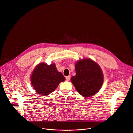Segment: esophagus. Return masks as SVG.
I'll return each instance as SVG.
<instances>
[{
	"instance_id": "esophagus-1",
	"label": "esophagus",
	"mask_w": 133,
	"mask_h": 133,
	"mask_svg": "<svg viewBox=\"0 0 133 133\" xmlns=\"http://www.w3.org/2000/svg\"><path fill=\"white\" fill-rule=\"evenodd\" d=\"M66 79L67 81H69L70 79V76H66Z\"/></svg>"
}]
</instances>
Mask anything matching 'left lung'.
I'll return each mask as SVG.
<instances>
[{
	"instance_id": "obj_1",
	"label": "left lung",
	"mask_w": 133,
	"mask_h": 133,
	"mask_svg": "<svg viewBox=\"0 0 133 133\" xmlns=\"http://www.w3.org/2000/svg\"><path fill=\"white\" fill-rule=\"evenodd\" d=\"M76 75L71 77V82L76 89L83 97L95 95L101 88L104 76L99 65L90 58H83L75 64Z\"/></svg>"
}]
</instances>
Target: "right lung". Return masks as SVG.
I'll list each match as a JSON object with an SVG mask.
<instances>
[{"label":"right lung","instance_id":"right-lung-1","mask_svg":"<svg viewBox=\"0 0 133 133\" xmlns=\"http://www.w3.org/2000/svg\"><path fill=\"white\" fill-rule=\"evenodd\" d=\"M65 81L63 74L59 72L54 63L38 64L32 71L30 81L37 92L47 96L53 92L61 82Z\"/></svg>","mask_w":133,"mask_h":133}]
</instances>
